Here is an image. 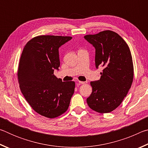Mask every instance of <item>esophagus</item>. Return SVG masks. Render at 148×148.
<instances>
[{
    "label": "esophagus",
    "instance_id": "obj_1",
    "mask_svg": "<svg viewBox=\"0 0 148 148\" xmlns=\"http://www.w3.org/2000/svg\"><path fill=\"white\" fill-rule=\"evenodd\" d=\"M78 83H79V84H86L87 83V82H81V81H78Z\"/></svg>",
    "mask_w": 148,
    "mask_h": 148
}]
</instances>
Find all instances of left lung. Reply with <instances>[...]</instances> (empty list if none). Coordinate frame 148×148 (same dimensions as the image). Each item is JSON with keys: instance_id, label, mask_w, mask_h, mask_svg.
<instances>
[{"instance_id": "left-lung-1", "label": "left lung", "mask_w": 148, "mask_h": 148, "mask_svg": "<svg viewBox=\"0 0 148 148\" xmlns=\"http://www.w3.org/2000/svg\"><path fill=\"white\" fill-rule=\"evenodd\" d=\"M95 47V65L103 67L101 78L91 82L87 99L90 108L101 114L116 109L132 86L134 66L129 47L119 35L110 30L84 36Z\"/></svg>"}]
</instances>
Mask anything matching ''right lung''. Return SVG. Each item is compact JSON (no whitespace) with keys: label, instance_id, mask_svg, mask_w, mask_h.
<instances>
[{"label":"right lung","instance_id":"1","mask_svg":"<svg viewBox=\"0 0 148 148\" xmlns=\"http://www.w3.org/2000/svg\"><path fill=\"white\" fill-rule=\"evenodd\" d=\"M71 36L40 35L27 42L20 57L17 79L22 94L36 113L56 118L69 108L75 89L73 81L54 75L60 66L59 48Z\"/></svg>","mask_w":148,"mask_h":148}]
</instances>
